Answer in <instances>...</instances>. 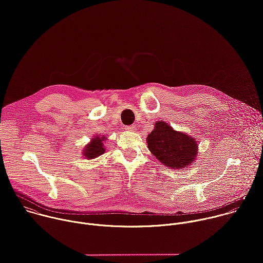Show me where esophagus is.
<instances>
[{
	"instance_id": "esophagus-1",
	"label": "esophagus",
	"mask_w": 263,
	"mask_h": 263,
	"mask_svg": "<svg viewBox=\"0 0 263 263\" xmlns=\"http://www.w3.org/2000/svg\"><path fill=\"white\" fill-rule=\"evenodd\" d=\"M125 129H126L127 131H134V130L136 129V127H135V126H127Z\"/></svg>"
}]
</instances>
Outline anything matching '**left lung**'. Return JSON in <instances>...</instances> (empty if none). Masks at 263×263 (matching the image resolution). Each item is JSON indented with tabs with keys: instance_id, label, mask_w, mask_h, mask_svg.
Masks as SVG:
<instances>
[{
	"instance_id": "obj_1",
	"label": "left lung",
	"mask_w": 263,
	"mask_h": 263,
	"mask_svg": "<svg viewBox=\"0 0 263 263\" xmlns=\"http://www.w3.org/2000/svg\"><path fill=\"white\" fill-rule=\"evenodd\" d=\"M147 147L163 165L173 170L189 166L197 157V139L175 131L167 123L157 122L146 137Z\"/></svg>"
}]
</instances>
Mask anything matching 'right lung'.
Returning a JSON list of instances; mask_svg holds the SVG:
<instances>
[{
    "label": "right lung",
    "mask_w": 263,
    "mask_h": 263,
    "mask_svg": "<svg viewBox=\"0 0 263 263\" xmlns=\"http://www.w3.org/2000/svg\"><path fill=\"white\" fill-rule=\"evenodd\" d=\"M106 138L100 137L99 135L95 136L93 138H91V141L86 144V146L83 149V156L86 159H93L97 158L98 156H101L102 154L105 153V146L103 145V141Z\"/></svg>",
    "instance_id": "1"
}]
</instances>
